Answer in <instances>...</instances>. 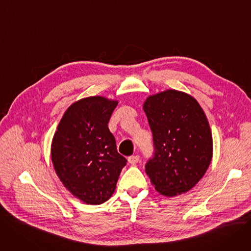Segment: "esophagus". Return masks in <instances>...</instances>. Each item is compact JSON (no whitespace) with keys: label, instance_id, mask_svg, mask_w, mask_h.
Segmentation results:
<instances>
[{"label":"esophagus","instance_id":"1","mask_svg":"<svg viewBox=\"0 0 251 251\" xmlns=\"http://www.w3.org/2000/svg\"><path fill=\"white\" fill-rule=\"evenodd\" d=\"M138 161H140V156L138 155H132L128 157V162L130 164H136Z\"/></svg>","mask_w":251,"mask_h":251}]
</instances>
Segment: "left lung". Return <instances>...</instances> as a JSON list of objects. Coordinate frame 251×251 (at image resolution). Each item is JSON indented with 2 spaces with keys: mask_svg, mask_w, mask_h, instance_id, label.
Masks as SVG:
<instances>
[{
  "mask_svg": "<svg viewBox=\"0 0 251 251\" xmlns=\"http://www.w3.org/2000/svg\"><path fill=\"white\" fill-rule=\"evenodd\" d=\"M143 108L153 133L155 152L146 164L152 185L165 197L189 191L206 174L213 155L202 108L192 96L177 90L149 96Z\"/></svg>",
  "mask_w": 251,
  "mask_h": 251,
  "instance_id": "left-lung-1",
  "label": "left lung"
}]
</instances>
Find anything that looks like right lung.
<instances>
[{"mask_svg": "<svg viewBox=\"0 0 251 251\" xmlns=\"http://www.w3.org/2000/svg\"><path fill=\"white\" fill-rule=\"evenodd\" d=\"M118 101L82 98L65 111L51 143V161L59 179L74 197L90 205L115 192L126 158L117 151L108 121Z\"/></svg>", "mask_w": 251, "mask_h": 251, "instance_id": "add662e5", "label": "right lung"}]
</instances>
